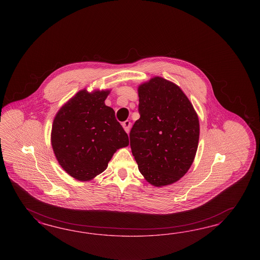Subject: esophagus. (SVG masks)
I'll return each instance as SVG.
<instances>
[{
	"label": "esophagus",
	"mask_w": 260,
	"mask_h": 260,
	"mask_svg": "<svg viewBox=\"0 0 260 260\" xmlns=\"http://www.w3.org/2000/svg\"><path fill=\"white\" fill-rule=\"evenodd\" d=\"M122 126L124 127L126 134H128L129 133V127H131V122L128 120H126V121L122 123Z\"/></svg>",
	"instance_id": "1"
}]
</instances>
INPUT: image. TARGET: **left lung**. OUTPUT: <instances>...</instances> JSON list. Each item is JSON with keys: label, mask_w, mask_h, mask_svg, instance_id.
<instances>
[{"label": "left lung", "mask_w": 260, "mask_h": 260, "mask_svg": "<svg viewBox=\"0 0 260 260\" xmlns=\"http://www.w3.org/2000/svg\"><path fill=\"white\" fill-rule=\"evenodd\" d=\"M139 113L131 148L142 175L164 187L181 179L197 154L199 119L187 95L173 82L154 76L138 87Z\"/></svg>", "instance_id": "1"}]
</instances>
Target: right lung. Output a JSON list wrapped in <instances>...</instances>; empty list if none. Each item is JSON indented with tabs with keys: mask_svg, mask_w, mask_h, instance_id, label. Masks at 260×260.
Masks as SVG:
<instances>
[{
	"mask_svg": "<svg viewBox=\"0 0 260 260\" xmlns=\"http://www.w3.org/2000/svg\"><path fill=\"white\" fill-rule=\"evenodd\" d=\"M110 89L79 90L57 111L51 146L63 171L78 181L102 173L116 150L128 146V136L106 106Z\"/></svg>",
	"mask_w": 260,
	"mask_h": 260,
	"instance_id": "1",
	"label": "right lung"
}]
</instances>
